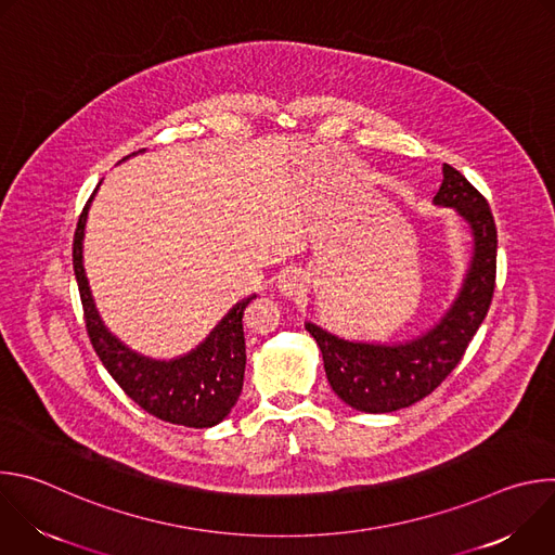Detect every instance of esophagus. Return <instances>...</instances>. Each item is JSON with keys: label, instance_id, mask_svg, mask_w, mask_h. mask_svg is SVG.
I'll return each mask as SVG.
<instances>
[{"label": "esophagus", "instance_id": "esophagus-1", "mask_svg": "<svg viewBox=\"0 0 555 555\" xmlns=\"http://www.w3.org/2000/svg\"><path fill=\"white\" fill-rule=\"evenodd\" d=\"M279 292L285 296V298H294V296H300L305 292V279L298 270H285L281 276H279Z\"/></svg>", "mask_w": 555, "mask_h": 555}]
</instances>
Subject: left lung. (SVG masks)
Listing matches in <instances>:
<instances>
[{"instance_id": "1", "label": "left lung", "mask_w": 555, "mask_h": 555, "mask_svg": "<svg viewBox=\"0 0 555 555\" xmlns=\"http://www.w3.org/2000/svg\"><path fill=\"white\" fill-rule=\"evenodd\" d=\"M433 204L452 208L472 234V257L463 283L437 323L398 343L347 340L315 323H305L321 347L334 392L356 411L392 413L424 400L459 364L488 315L499 244L492 210L483 195L450 165H443V182Z\"/></svg>"}]
</instances>
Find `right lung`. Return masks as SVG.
Instances as JSON below:
<instances>
[{
    "label": "right lung",
    "instance_id": "right-lung-1",
    "mask_svg": "<svg viewBox=\"0 0 555 555\" xmlns=\"http://www.w3.org/2000/svg\"><path fill=\"white\" fill-rule=\"evenodd\" d=\"M142 151L144 149H140L138 153ZM127 157H122V160H127ZM99 186L88 199L81 217H78L72 248L74 274L78 292H81L90 340L109 375L140 409L157 420L178 426H217L228 417L244 388V311L250 300L257 298V294H250L248 298L236 302L215 325V330L184 356L157 360L127 347L118 336L109 332V327L101 319L83 266L86 223Z\"/></svg>",
    "mask_w": 555,
    "mask_h": 555
}]
</instances>
